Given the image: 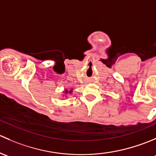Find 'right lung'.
<instances>
[{
  "mask_svg": "<svg viewBox=\"0 0 156 156\" xmlns=\"http://www.w3.org/2000/svg\"><path fill=\"white\" fill-rule=\"evenodd\" d=\"M65 92L66 93V94H67V93H68V92H69V93H71V92H72V90H70V91H67V90H66V91H65Z\"/></svg>",
  "mask_w": 156,
  "mask_h": 156,
  "instance_id": "1",
  "label": "right lung"
}]
</instances>
